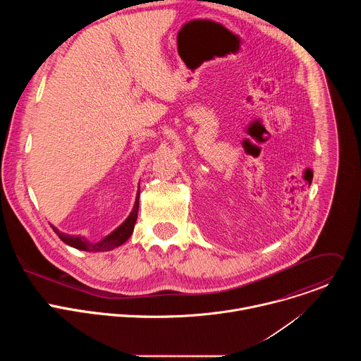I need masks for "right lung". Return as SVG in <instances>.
<instances>
[{"label":"right lung","instance_id":"right-lung-1","mask_svg":"<svg viewBox=\"0 0 361 361\" xmlns=\"http://www.w3.org/2000/svg\"><path fill=\"white\" fill-rule=\"evenodd\" d=\"M138 198H140V184H138V191L135 195V202L134 207L130 213V216L126 219V221L123 224H120L113 233H110L109 235H106L102 240L92 243L90 240H87L82 235H70L66 233H61L59 228H56L54 226H51L54 230V233L61 238V241H64L67 245L74 247L77 250H82V251H110L121 244H124L130 235L133 234L135 221H137V213H138Z\"/></svg>","mask_w":361,"mask_h":361}]
</instances>
